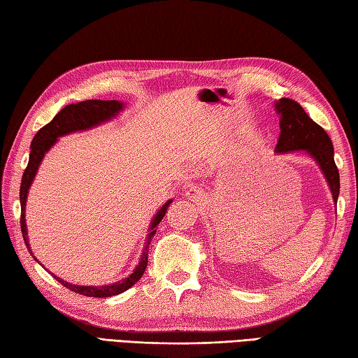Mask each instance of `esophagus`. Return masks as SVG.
Segmentation results:
<instances>
[{
	"label": "esophagus",
	"instance_id": "obj_1",
	"mask_svg": "<svg viewBox=\"0 0 358 358\" xmlns=\"http://www.w3.org/2000/svg\"><path fill=\"white\" fill-rule=\"evenodd\" d=\"M186 196L189 200H194V201H200L203 196H204V194H203V191L200 187H191L189 189V191H186Z\"/></svg>",
	"mask_w": 358,
	"mask_h": 358
}]
</instances>
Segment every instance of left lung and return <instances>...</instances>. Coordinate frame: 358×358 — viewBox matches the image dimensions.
I'll list each match as a JSON object with an SVG mask.
<instances>
[{
	"mask_svg": "<svg viewBox=\"0 0 358 358\" xmlns=\"http://www.w3.org/2000/svg\"><path fill=\"white\" fill-rule=\"evenodd\" d=\"M275 110L280 115V136L275 154L301 152L313 158L320 167L326 183L331 189L332 200L337 204L340 175L334 162V146L328 134L315 121L310 120L301 106L294 100L281 98L280 101H275Z\"/></svg>",
	"mask_w": 358,
	"mask_h": 358,
	"instance_id": "8db88e82",
	"label": "left lung"
}]
</instances>
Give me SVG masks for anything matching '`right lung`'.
Listing matches in <instances>:
<instances>
[{
    "label": "right lung",
    "mask_w": 358,
    "mask_h": 358,
    "mask_svg": "<svg viewBox=\"0 0 358 358\" xmlns=\"http://www.w3.org/2000/svg\"><path fill=\"white\" fill-rule=\"evenodd\" d=\"M123 109H124V103L117 101V100H109V101L86 100V101H80L77 104H69L59 110L57 115L53 117L50 123L41 127L40 131L36 132V135L34 136L32 144H30L29 163H27L24 173H22L21 187H20L21 232H22V238H24V243H26V248L30 252V255L34 257V260H36V257L32 254V249H30V245H29L27 224H26V203H27L29 189L34 183L36 172H38V167H40L44 155L48 154V152L53 148V144L58 141V138H62V136L73 134V132H85V131H89V129L100 126L103 123H108V121L115 118L120 112H123ZM171 203H172V200H167L163 206L157 210V214L152 217V222L149 224V231L146 235V241H144L143 252L140 255V262L135 266L134 272L129 277L120 280V281H115V283L103 285V286L72 285V283H69V281H64L57 275H53V277H55V280H58L63 286L71 289V291L81 294V295H86V296H98V299H103V296L118 295L121 292L127 291L129 287H132L136 281L143 277L144 271H146L150 240L155 235L157 226L166 215V210H167V208H169Z\"/></svg>",
    "instance_id": "right-lung-1"
}]
</instances>
